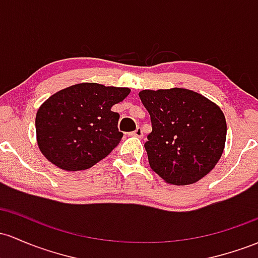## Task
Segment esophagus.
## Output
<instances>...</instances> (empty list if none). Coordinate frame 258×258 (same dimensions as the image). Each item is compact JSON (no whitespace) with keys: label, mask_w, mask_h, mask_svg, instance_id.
Returning <instances> with one entry per match:
<instances>
[{"label":"esophagus","mask_w":258,"mask_h":258,"mask_svg":"<svg viewBox=\"0 0 258 258\" xmlns=\"http://www.w3.org/2000/svg\"><path fill=\"white\" fill-rule=\"evenodd\" d=\"M130 136H135V137H138V138H142L143 137V131L141 127H137V128L135 130V132H131Z\"/></svg>","instance_id":"34e87169"}]
</instances>
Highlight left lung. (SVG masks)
I'll return each mask as SVG.
<instances>
[{"mask_svg":"<svg viewBox=\"0 0 258 258\" xmlns=\"http://www.w3.org/2000/svg\"><path fill=\"white\" fill-rule=\"evenodd\" d=\"M138 95L151 116L144 148L153 170L177 186L206 176L225 144L226 122L219 106L183 88L147 89Z\"/></svg>","mask_w":258,"mask_h":258,"instance_id":"obj_1","label":"left lung"}]
</instances>
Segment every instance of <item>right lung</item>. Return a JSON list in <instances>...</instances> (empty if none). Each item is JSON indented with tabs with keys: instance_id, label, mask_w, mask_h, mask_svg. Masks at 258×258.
Listing matches in <instances>:
<instances>
[{
	"instance_id": "1",
	"label": "right lung",
	"mask_w": 258,
	"mask_h": 258,
	"mask_svg": "<svg viewBox=\"0 0 258 258\" xmlns=\"http://www.w3.org/2000/svg\"><path fill=\"white\" fill-rule=\"evenodd\" d=\"M131 90L81 83L62 89L39 107L36 140L42 154L58 168L86 170L120 143V115L111 111Z\"/></svg>"
}]
</instances>
